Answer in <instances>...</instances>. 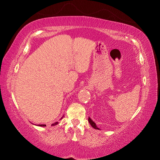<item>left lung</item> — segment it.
<instances>
[{
	"label": "left lung",
	"instance_id": "left-lung-1",
	"mask_svg": "<svg viewBox=\"0 0 160 160\" xmlns=\"http://www.w3.org/2000/svg\"><path fill=\"white\" fill-rule=\"evenodd\" d=\"M88 121H89V123H90V125H91L92 127H93L94 129H99L98 127H97V125H96V124H95V123L93 122V120H92L89 117V119H88Z\"/></svg>",
	"mask_w": 160,
	"mask_h": 160
}]
</instances>
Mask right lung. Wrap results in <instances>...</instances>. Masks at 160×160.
<instances>
[{
	"instance_id": "add662e5",
	"label": "right lung",
	"mask_w": 160,
	"mask_h": 160,
	"mask_svg": "<svg viewBox=\"0 0 160 160\" xmlns=\"http://www.w3.org/2000/svg\"><path fill=\"white\" fill-rule=\"evenodd\" d=\"M64 116V115H63ZM63 116H62V117H63ZM62 117L61 118V119L62 118ZM58 124V122H55V123H52L51 125H57ZM38 125V126H41V127H46V125H45V124H42V125Z\"/></svg>"
}]
</instances>
